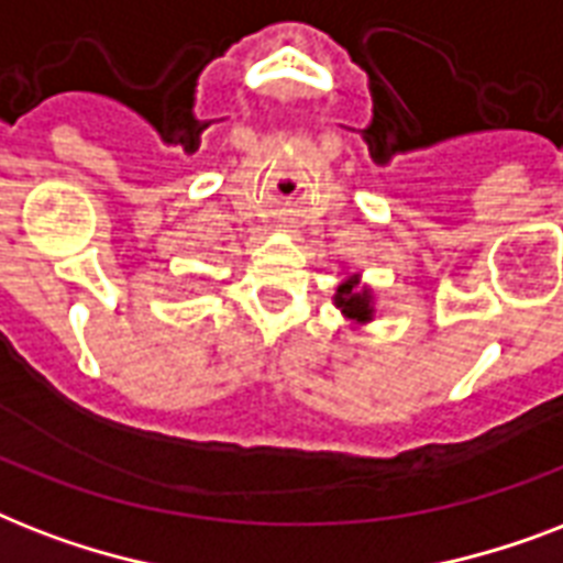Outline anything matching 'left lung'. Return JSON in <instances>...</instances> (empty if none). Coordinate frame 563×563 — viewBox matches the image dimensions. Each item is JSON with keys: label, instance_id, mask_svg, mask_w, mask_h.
Segmentation results:
<instances>
[{"label": "left lung", "instance_id": "left-lung-1", "mask_svg": "<svg viewBox=\"0 0 563 563\" xmlns=\"http://www.w3.org/2000/svg\"><path fill=\"white\" fill-rule=\"evenodd\" d=\"M333 303L335 309H342V316L356 327L371 324L376 316L374 291H371L368 286H362L360 274H347V277L339 283V289H335L333 295Z\"/></svg>", "mask_w": 563, "mask_h": 563}]
</instances>
